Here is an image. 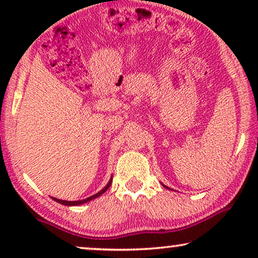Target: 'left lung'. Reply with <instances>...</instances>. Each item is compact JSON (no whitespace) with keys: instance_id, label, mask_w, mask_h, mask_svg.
Instances as JSON below:
<instances>
[{"instance_id":"8db88e82","label":"left lung","mask_w":258,"mask_h":258,"mask_svg":"<svg viewBox=\"0 0 258 258\" xmlns=\"http://www.w3.org/2000/svg\"><path fill=\"white\" fill-rule=\"evenodd\" d=\"M162 185H163L164 188H167V189H170V188H169V186H167V185H164V184H162Z\"/></svg>"}]
</instances>
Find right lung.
<instances>
[{
    "label": "right lung",
    "instance_id": "1",
    "mask_svg": "<svg viewBox=\"0 0 258 258\" xmlns=\"http://www.w3.org/2000/svg\"><path fill=\"white\" fill-rule=\"evenodd\" d=\"M111 182H112V177H110V179H109V182H108V184L105 185L104 188L101 190V191H98L97 194H95V195H93V196L88 197V199H86V200H81V201H64V200H58V199H55V197H51V199L54 200V201H56V202H57V203H61V204H63V206H68V207L81 206V204H84V203L89 202V201H91V200H95V199H97L98 196H101L102 194H104V192L107 191V190H108L109 186L111 185Z\"/></svg>",
    "mask_w": 258,
    "mask_h": 258
}]
</instances>
